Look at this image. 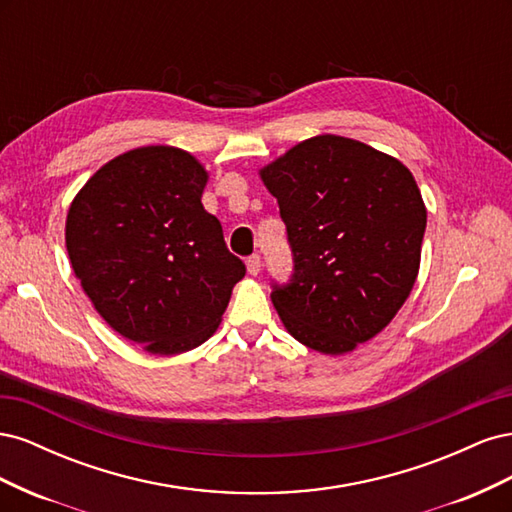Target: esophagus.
I'll list each match as a JSON object with an SVG mask.
<instances>
[{
    "label": "esophagus",
    "instance_id": "esophagus-1",
    "mask_svg": "<svg viewBox=\"0 0 512 512\" xmlns=\"http://www.w3.org/2000/svg\"><path fill=\"white\" fill-rule=\"evenodd\" d=\"M245 265H247V273H250V275H258V273H260V256H258V254L247 256Z\"/></svg>",
    "mask_w": 512,
    "mask_h": 512
}]
</instances>
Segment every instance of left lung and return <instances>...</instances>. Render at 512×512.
<instances>
[{
	"label": "left lung",
	"instance_id": "1",
	"mask_svg": "<svg viewBox=\"0 0 512 512\" xmlns=\"http://www.w3.org/2000/svg\"><path fill=\"white\" fill-rule=\"evenodd\" d=\"M292 252L271 299L307 348L344 354L378 335L416 282L427 211L410 170L352 138L322 134L260 170Z\"/></svg>",
	"mask_w": 512,
	"mask_h": 512
}]
</instances>
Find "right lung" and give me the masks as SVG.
I'll use <instances>...</instances> for the list:
<instances>
[{"label":"right lung","instance_id":"1","mask_svg":"<svg viewBox=\"0 0 512 512\" xmlns=\"http://www.w3.org/2000/svg\"><path fill=\"white\" fill-rule=\"evenodd\" d=\"M205 168L153 145L104 164L72 200L66 247L98 314L153 354L200 346L245 275L200 196Z\"/></svg>","mask_w":512,"mask_h":512}]
</instances>
